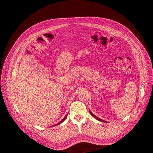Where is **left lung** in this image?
Wrapping results in <instances>:
<instances>
[{"label":"left lung","mask_w":153,"mask_h":153,"mask_svg":"<svg viewBox=\"0 0 153 153\" xmlns=\"http://www.w3.org/2000/svg\"><path fill=\"white\" fill-rule=\"evenodd\" d=\"M90 114L92 115V116H93L94 118H95L96 119H97V120H99V121H101V122H107L106 121H104V120H102V119H100L99 118H98V117H96L95 115H94L92 113V112L90 111Z\"/></svg>","instance_id":"obj_1"}]
</instances>
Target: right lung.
<instances>
[{"instance_id": "add662e5", "label": "right lung", "mask_w": 153, "mask_h": 153, "mask_svg": "<svg viewBox=\"0 0 153 153\" xmlns=\"http://www.w3.org/2000/svg\"><path fill=\"white\" fill-rule=\"evenodd\" d=\"M66 117H67V115H66V116H65V117H64V118H63V119H62V120H61V122H59V123H57V124H56V125H55V126H56V125H59V124H60V123H62V122H64V120H66Z\"/></svg>"}]
</instances>
